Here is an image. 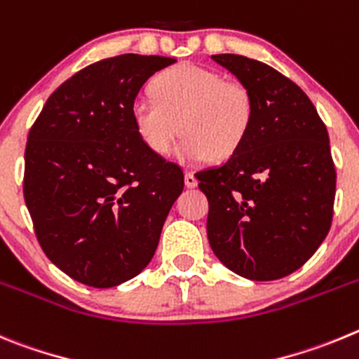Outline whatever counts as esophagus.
I'll return each instance as SVG.
<instances>
[{"instance_id":"obj_1","label":"esophagus","mask_w":359,"mask_h":359,"mask_svg":"<svg viewBox=\"0 0 359 359\" xmlns=\"http://www.w3.org/2000/svg\"><path fill=\"white\" fill-rule=\"evenodd\" d=\"M184 182H186L187 187H195L196 184H198V180H196V177L193 175L191 172H186V175H184Z\"/></svg>"}]
</instances>
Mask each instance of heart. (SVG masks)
Returning a JSON list of instances; mask_svg holds the SVG:
<instances>
[{
    "instance_id": "b5f03b06",
    "label": "heart",
    "mask_w": 359,
    "mask_h": 359,
    "mask_svg": "<svg viewBox=\"0 0 359 359\" xmlns=\"http://www.w3.org/2000/svg\"><path fill=\"white\" fill-rule=\"evenodd\" d=\"M151 93L156 100L137 96L130 105L135 134L154 156L163 157L180 130L184 137L175 156L182 163L231 159L256 118L250 89L208 67H172L154 80Z\"/></svg>"
}]
</instances>
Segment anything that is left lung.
Returning a JSON list of instances; mask_svg holds the SVG:
<instances>
[{
	"label": "left lung",
	"mask_w": 359,
	"mask_h": 359,
	"mask_svg": "<svg viewBox=\"0 0 359 359\" xmlns=\"http://www.w3.org/2000/svg\"><path fill=\"white\" fill-rule=\"evenodd\" d=\"M212 60L250 89L256 118L227 163L195 173L209 200V245L245 279H280L331 229L337 170L327 128L306 93L273 67L232 53Z\"/></svg>",
	"instance_id": "left-lung-1"
}]
</instances>
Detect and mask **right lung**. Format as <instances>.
Listing matches in <instances>:
<instances>
[{
    "instance_id": "1",
    "label": "right lung",
    "mask_w": 359,
    "mask_h": 359,
    "mask_svg": "<svg viewBox=\"0 0 359 359\" xmlns=\"http://www.w3.org/2000/svg\"><path fill=\"white\" fill-rule=\"evenodd\" d=\"M177 62L125 53L57 87L28 134L22 193L48 259L93 288L150 263L184 189L182 168L137 137L130 105L156 71Z\"/></svg>"
}]
</instances>
